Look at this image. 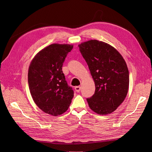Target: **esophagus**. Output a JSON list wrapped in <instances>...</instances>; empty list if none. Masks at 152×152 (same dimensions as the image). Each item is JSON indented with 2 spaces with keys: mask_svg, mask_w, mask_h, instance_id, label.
<instances>
[{
  "mask_svg": "<svg viewBox=\"0 0 152 152\" xmlns=\"http://www.w3.org/2000/svg\"><path fill=\"white\" fill-rule=\"evenodd\" d=\"M80 89H81V87L80 86H76L75 87V90L76 91V92H77V93H79Z\"/></svg>",
  "mask_w": 152,
  "mask_h": 152,
  "instance_id": "34e87169",
  "label": "esophagus"
}]
</instances>
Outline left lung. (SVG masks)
<instances>
[{"mask_svg": "<svg viewBox=\"0 0 152 152\" xmlns=\"http://www.w3.org/2000/svg\"><path fill=\"white\" fill-rule=\"evenodd\" d=\"M95 84V93L87 101L90 108L99 115L114 112L128 93L129 75L127 64L112 45L91 40L79 45Z\"/></svg>", "mask_w": 152, "mask_h": 152, "instance_id": "1", "label": "left lung"}]
</instances>
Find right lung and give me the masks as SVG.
I'll use <instances>...</instances> for the list:
<instances>
[{
	"instance_id": "obj_1",
	"label": "right lung",
	"mask_w": 152,
	"mask_h": 152,
	"mask_svg": "<svg viewBox=\"0 0 152 152\" xmlns=\"http://www.w3.org/2000/svg\"><path fill=\"white\" fill-rule=\"evenodd\" d=\"M73 45L53 44L35 55L28 68V82L35 103L45 113L58 116L71 104L73 91L62 71L63 64Z\"/></svg>"
}]
</instances>
